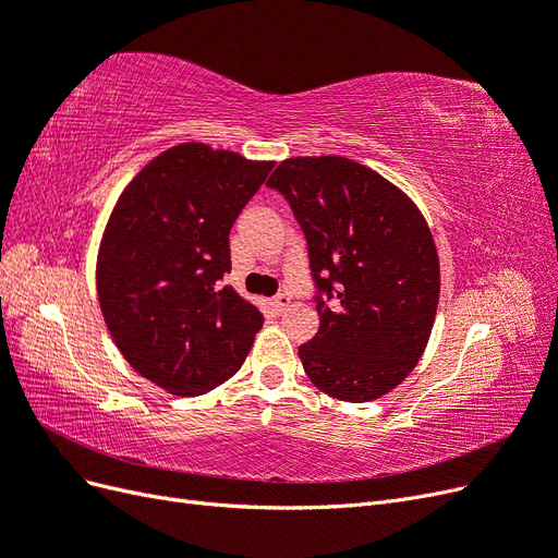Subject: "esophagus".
Instances as JSON below:
<instances>
[{
	"label": "esophagus",
	"mask_w": 558,
	"mask_h": 558,
	"mask_svg": "<svg viewBox=\"0 0 558 558\" xmlns=\"http://www.w3.org/2000/svg\"><path fill=\"white\" fill-rule=\"evenodd\" d=\"M291 305V298L289 295H286V293H279L277 298H272V300H269V307H272L277 314H281L286 307H289Z\"/></svg>",
	"instance_id": "esophagus-1"
}]
</instances>
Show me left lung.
<instances>
[{"mask_svg": "<svg viewBox=\"0 0 558 558\" xmlns=\"http://www.w3.org/2000/svg\"><path fill=\"white\" fill-rule=\"evenodd\" d=\"M305 232L318 332L298 349L307 377L347 402L381 398L424 353L440 260L414 202L342 156L289 158L267 181Z\"/></svg>", "mask_w": 558, "mask_h": 558, "instance_id": "1", "label": "left lung"}]
</instances>
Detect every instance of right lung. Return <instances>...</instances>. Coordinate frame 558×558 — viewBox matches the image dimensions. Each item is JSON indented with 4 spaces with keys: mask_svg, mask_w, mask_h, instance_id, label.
Here are the masks:
<instances>
[{
    "mask_svg": "<svg viewBox=\"0 0 558 558\" xmlns=\"http://www.w3.org/2000/svg\"><path fill=\"white\" fill-rule=\"evenodd\" d=\"M272 167L189 142L116 202L97 253L99 307L125 361L165 391L189 398L228 381L263 328L221 279L232 223Z\"/></svg>",
    "mask_w": 558,
    "mask_h": 558,
    "instance_id": "add662e5",
    "label": "right lung"
}]
</instances>
